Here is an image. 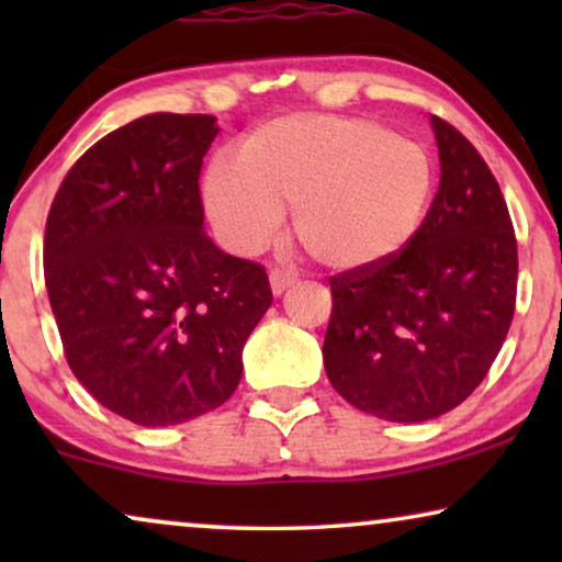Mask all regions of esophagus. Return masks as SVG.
Returning a JSON list of instances; mask_svg holds the SVG:
<instances>
[{"label":"esophagus","mask_w":562,"mask_h":562,"mask_svg":"<svg viewBox=\"0 0 562 562\" xmlns=\"http://www.w3.org/2000/svg\"><path fill=\"white\" fill-rule=\"evenodd\" d=\"M268 281H271V291L276 296L283 294L289 286H294L296 279L291 273H283V271H271V276H268Z\"/></svg>","instance_id":"1"}]
</instances>
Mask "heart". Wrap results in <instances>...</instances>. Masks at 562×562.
Instances as JSON below:
<instances>
[{
  "mask_svg": "<svg viewBox=\"0 0 562 562\" xmlns=\"http://www.w3.org/2000/svg\"><path fill=\"white\" fill-rule=\"evenodd\" d=\"M437 187L425 145L375 120L286 114L268 120L202 179L214 233L258 252L294 210V237L327 271H371L409 248Z\"/></svg>",
  "mask_w": 562,
  "mask_h": 562,
  "instance_id": "obj_1",
  "label": "heart"
}]
</instances>
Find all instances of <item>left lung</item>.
Instances as JSON below:
<instances>
[{
    "mask_svg": "<svg viewBox=\"0 0 562 562\" xmlns=\"http://www.w3.org/2000/svg\"><path fill=\"white\" fill-rule=\"evenodd\" d=\"M440 187L409 248L329 279L327 379L356 409L427 422L486 379L517 302V237L498 183L463 133L432 117Z\"/></svg>",
    "mask_w": 562,
    "mask_h": 562,
    "instance_id": "obj_1",
    "label": "left lung"
}]
</instances>
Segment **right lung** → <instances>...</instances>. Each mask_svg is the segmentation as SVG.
<instances>
[{
	"label": "right lung",
	"instance_id": "right-lung-1",
	"mask_svg": "<svg viewBox=\"0 0 562 562\" xmlns=\"http://www.w3.org/2000/svg\"><path fill=\"white\" fill-rule=\"evenodd\" d=\"M212 114H145L71 166L45 222V289L68 366L143 427L217 409L273 302L263 266L204 233Z\"/></svg>",
	"mask_w": 562,
	"mask_h": 562
}]
</instances>
